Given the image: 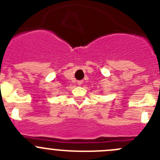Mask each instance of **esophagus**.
<instances>
[{
    "mask_svg": "<svg viewBox=\"0 0 160 160\" xmlns=\"http://www.w3.org/2000/svg\"><path fill=\"white\" fill-rule=\"evenodd\" d=\"M77 83H78V85H81L82 83H83V80H78V81H77Z\"/></svg>",
    "mask_w": 160,
    "mask_h": 160,
    "instance_id": "1",
    "label": "esophagus"
}]
</instances>
